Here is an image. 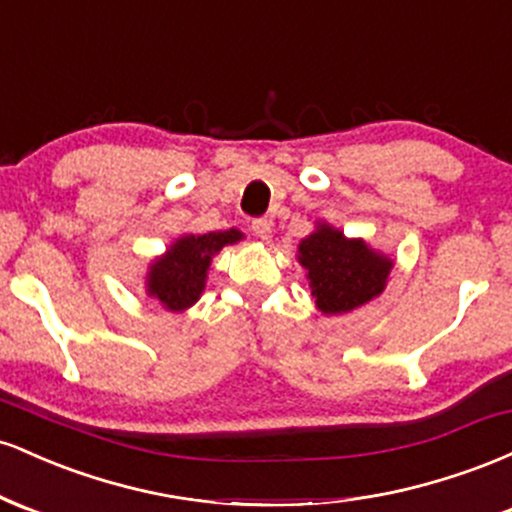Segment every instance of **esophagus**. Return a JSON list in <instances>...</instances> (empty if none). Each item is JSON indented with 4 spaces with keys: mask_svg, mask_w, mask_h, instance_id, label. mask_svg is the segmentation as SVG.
Masks as SVG:
<instances>
[{
    "mask_svg": "<svg viewBox=\"0 0 512 512\" xmlns=\"http://www.w3.org/2000/svg\"><path fill=\"white\" fill-rule=\"evenodd\" d=\"M252 233H255L257 238H260V240H264V243H267V240L272 238V221H267V219H257V221H252Z\"/></svg>",
    "mask_w": 512,
    "mask_h": 512,
    "instance_id": "esophagus-1",
    "label": "esophagus"
}]
</instances>
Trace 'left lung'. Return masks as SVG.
Instances as JSON below:
<instances>
[{"label": "left lung", "mask_w": 512, "mask_h": 512, "mask_svg": "<svg viewBox=\"0 0 512 512\" xmlns=\"http://www.w3.org/2000/svg\"><path fill=\"white\" fill-rule=\"evenodd\" d=\"M296 260L305 269L322 315H346L385 291L395 260L370 248L363 238H346L332 223L317 221L298 243Z\"/></svg>", "instance_id": "1"}]
</instances>
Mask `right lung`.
<instances>
[{
	"mask_svg": "<svg viewBox=\"0 0 512 512\" xmlns=\"http://www.w3.org/2000/svg\"><path fill=\"white\" fill-rule=\"evenodd\" d=\"M243 238L245 236L238 228L204 233V236L185 233V236L175 238L166 252L151 260L146 269V296L154 298L170 313H182V310L192 308L202 298L204 286H207L211 260L226 245H236Z\"/></svg>",
	"mask_w": 512,
	"mask_h": 512,
	"instance_id": "1",
	"label": "right lung"
}]
</instances>
